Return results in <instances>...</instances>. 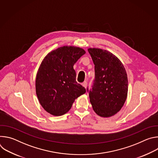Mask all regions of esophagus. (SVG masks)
Here are the masks:
<instances>
[{
    "mask_svg": "<svg viewBox=\"0 0 158 158\" xmlns=\"http://www.w3.org/2000/svg\"><path fill=\"white\" fill-rule=\"evenodd\" d=\"M82 86H84L85 88H86V87H87V83L86 81H84V82L82 83Z\"/></svg>",
    "mask_w": 158,
    "mask_h": 158,
    "instance_id": "1",
    "label": "esophagus"
}]
</instances>
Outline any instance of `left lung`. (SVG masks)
<instances>
[{
    "label": "left lung",
    "instance_id": "8db88e82",
    "mask_svg": "<svg viewBox=\"0 0 158 158\" xmlns=\"http://www.w3.org/2000/svg\"><path fill=\"white\" fill-rule=\"evenodd\" d=\"M94 64L95 79L89 92L93 110L101 117L114 116L123 106L127 96L126 71L120 60L111 52L89 48Z\"/></svg>",
    "mask_w": 158,
    "mask_h": 158
}]
</instances>
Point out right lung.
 <instances>
[{
	"mask_svg": "<svg viewBox=\"0 0 158 158\" xmlns=\"http://www.w3.org/2000/svg\"><path fill=\"white\" fill-rule=\"evenodd\" d=\"M85 51L63 46L49 52L42 60L35 79L36 94L42 107L51 114L62 116L85 89L76 82L74 65Z\"/></svg>",
	"mask_w": 158,
	"mask_h": 158,
	"instance_id": "1",
	"label": "right lung"
}]
</instances>
